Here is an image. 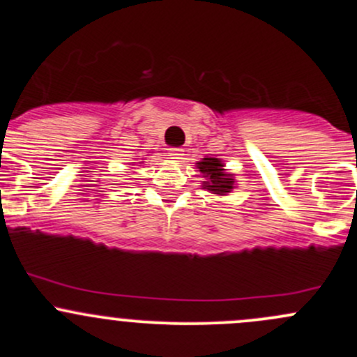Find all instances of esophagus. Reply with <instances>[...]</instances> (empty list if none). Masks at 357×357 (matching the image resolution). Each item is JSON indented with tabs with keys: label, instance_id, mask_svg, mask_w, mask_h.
Segmentation results:
<instances>
[{
	"label": "esophagus",
	"instance_id": "1",
	"mask_svg": "<svg viewBox=\"0 0 357 357\" xmlns=\"http://www.w3.org/2000/svg\"><path fill=\"white\" fill-rule=\"evenodd\" d=\"M169 155H171V158H174V160H181V158L185 157V150L171 149L169 150Z\"/></svg>",
	"mask_w": 357,
	"mask_h": 357
}]
</instances>
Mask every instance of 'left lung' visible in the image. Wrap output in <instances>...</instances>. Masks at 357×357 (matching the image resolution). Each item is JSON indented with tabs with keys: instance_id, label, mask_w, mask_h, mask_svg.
Returning a JSON list of instances; mask_svg holds the SVG:
<instances>
[{
	"instance_id": "1",
	"label": "left lung",
	"mask_w": 357,
	"mask_h": 357,
	"mask_svg": "<svg viewBox=\"0 0 357 357\" xmlns=\"http://www.w3.org/2000/svg\"><path fill=\"white\" fill-rule=\"evenodd\" d=\"M197 169L202 172V188L207 192L214 193L218 197H225L235 190L236 179L235 174L228 172L225 169L221 158L205 157L197 162Z\"/></svg>"
}]
</instances>
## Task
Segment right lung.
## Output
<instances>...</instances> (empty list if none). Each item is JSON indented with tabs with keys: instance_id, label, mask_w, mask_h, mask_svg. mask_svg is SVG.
Listing matches in <instances>:
<instances>
[{
	"instance_id": "add662e5",
	"label": "right lung",
	"mask_w": 357,
	"mask_h": 357,
	"mask_svg": "<svg viewBox=\"0 0 357 357\" xmlns=\"http://www.w3.org/2000/svg\"><path fill=\"white\" fill-rule=\"evenodd\" d=\"M142 160H143V158H142ZM139 164H142V162H139Z\"/></svg>"
}]
</instances>
